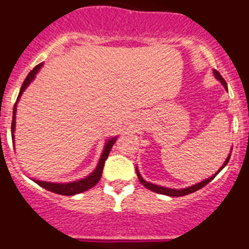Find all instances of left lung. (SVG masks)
<instances>
[{
	"instance_id": "left-lung-1",
	"label": "left lung",
	"mask_w": 249,
	"mask_h": 249,
	"mask_svg": "<svg viewBox=\"0 0 249 249\" xmlns=\"http://www.w3.org/2000/svg\"><path fill=\"white\" fill-rule=\"evenodd\" d=\"M213 71H214V75H215V78L218 79V80L220 81L221 84H223L224 88H225L226 90H228V85H226V81L224 80V78L220 75V73H219L218 71H215V69H214ZM230 157H231V154H229V157H228V158H226L225 163H224L223 166H221V168L219 169V171H221V169H224V166H225L226 164H228V161H229V159H230ZM219 171L215 174V175L212 176V178H207V180L202 181V182L197 183V185L191 186V187H187V189H182V190H174V189H166V187H161V186H157V185H154V183H151V182H147V181H144L143 178H142V176L140 175V173H139V171H137V169H136L137 178H139L140 182H141L142 185L144 186V187H147V189H148V190H151V191H153V192H157V194H159V195H165V196H171V197L186 196V195H190V194H192V192L197 191V190L202 189V187H204V186H206L207 183L211 182V181L213 180V178H215L216 175H218Z\"/></svg>"
}]
</instances>
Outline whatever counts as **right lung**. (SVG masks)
Masks as SVG:
<instances>
[{"mask_svg": "<svg viewBox=\"0 0 249 249\" xmlns=\"http://www.w3.org/2000/svg\"><path fill=\"white\" fill-rule=\"evenodd\" d=\"M41 67H42V63L37 64V66H36L35 68H34L33 71H31L30 73L28 74L26 79L24 80L23 85H21L20 92H19V95H18V100H19V97L21 96V93L24 92V90L26 89V86H28L29 84L31 83V80L35 78L36 73L40 71ZM16 110H17V102L14 103V108H13L12 134H13L14 127H16ZM12 140H14V136H12ZM115 141H117V137L108 140V142L106 143L105 149H103L102 156H101L100 163H98L97 168H96V170L93 171L91 175H89L88 178H81V180L75 181V182H68V183H52V182H46V181H38V180H35V182L37 183V185H40L41 187H43V189H46V190H48V191L53 192V194L63 195V196H73V195L81 194V192L86 191V190L92 189L93 186H95L96 183L100 181L101 176H102V171H103V166H105V163H106V159L108 158V154H109L110 149H112L113 144H114Z\"/></svg>", "mask_w": 249, "mask_h": 249, "instance_id": "obj_1", "label": "right lung"}]
</instances>
